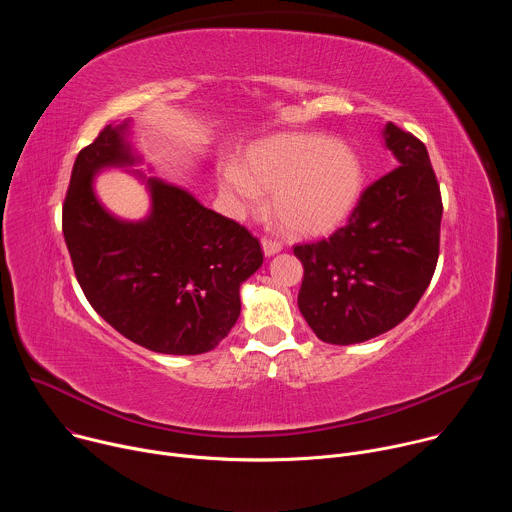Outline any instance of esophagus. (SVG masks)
Segmentation results:
<instances>
[{
	"instance_id": "1",
	"label": "esophagus",
	"mask_w": 512,
	"mask_h": 512,
	"mask_svg": "<svg viewBox=\"0 0 512 512\" xmlns=\"http://www.w3.org/2000/svg\"><path fill=\"white\" fill-rule=\"evenodd\" d=\"M261 247H263V253H265V257H271V255H275V253H279L281 251V243L279 241H273V239H261Z\"/></svg>"
}]
</instances>
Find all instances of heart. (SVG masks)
<instances>
[{"label": "heart", "mask_w": 512, "mask_h": 512, "mask_svg": "<svg viewBox=\"0 0 512 512\" xmlns=\"http://www.w3.org/2000/svg\"><path fill=\"white\" fill-rule=\"evenodd\" d=\"M364 168L352 145L322 133H279L257 141L245 168L225 162L218 188L235 206L251 210L261 190L283 229L318 237L340 227L362 194Z\"/></svg>", "instance_id": "obj_1"}]
</instances>
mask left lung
<instances>
[{"label":"left lung","instance_id":"left-lung-1","mask_svg":"<svg viewBox=\"0 0 512 512\" xmlns=\"http://www.w3.org/2000/svg\"><path fill=\"white\" fill-rule=\"evenodd\" d=\"M397 168L362 192L348 225L296 245L304 265L302 316L328 344H356L403 322L427 289L440 255L442 194L425 145L387 123Z\"/></svg>","mask_w":512,"mask_h":512}]
</instances>
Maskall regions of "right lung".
<instances>
[{
  "mask_svg": "<svg viewBox=\"0 0 512 512\" xmlns=\"http://www.w3.org/2000/svg\"><path fill=\"white\" fill-rule=\"evenodd\" d=\"M131 121L107 125L75 160L62 233L95 312L131 342L162 354H202L241 314V285L263 263L259 241L188 190L131 166ZM125 167L151 192V214L125 222L94 194V178Z\"/></svg>",
  "mask_w": 512,
  "mask_h": 512,
  "instance_id": "1",
  "label": "right lung"
}]
</instances>
